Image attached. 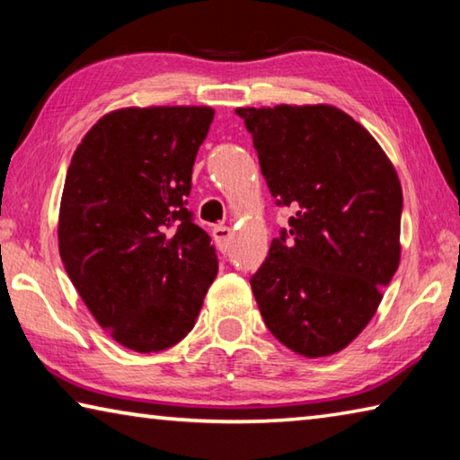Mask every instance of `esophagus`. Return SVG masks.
Listing matches in <instances>:
<instances>
[{
	"mask_svg": "<svg viewBox=\"0 0 460 460\" xmlns=\"http://www.w3.org/2000/svg\"><path fill=\"white\" fill-rule=\"evenodd\" d=\"M213 237L217 241V247H219L221 252H227L229 241H231V229L227 227V225H217V227L213 229Z\"/></svg>",
	"mask_w": 460,
	"mask_h": 460,
	"instance_id": "1",
	"label": "esophagus"
}]
</instances>
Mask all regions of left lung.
<instances>
[{"label": "left lung", "instance_id": "1", "mask_svg": "<svg viewBox=\"0 0 460 460\" xmlns=\"http://www.w3.org/2000/svg\"><path fill=\"white\" fill-rule=\"evenodd\" d=\"M290 227L249 279L263 323L305 357L345 349L400 263L402 186L361 123L332 105L239 107Z\"/></svg>", "mask_w": 460, "mask_h": 460}]
</instances>
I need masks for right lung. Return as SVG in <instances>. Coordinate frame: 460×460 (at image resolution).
<instances>
[{"label":"right lung","instance_id":"add662e5","mask_svg":"<svg viewBox=\"0 0 460 460\" xmlns=\"http://www.w3.org/2000/svg\"><path fill=\"white\" fill-rule=\"evenodd\" d=\"M211 107H128L93 126L66 170L65 270L119 345L158 353L190 332L219 270L186 208Z\"/></svg>","mask_w":460,"mask_h":460}]
</instances>
